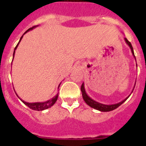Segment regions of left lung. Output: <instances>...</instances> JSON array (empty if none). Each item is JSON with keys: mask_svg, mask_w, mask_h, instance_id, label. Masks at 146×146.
Returning a JSON list of instances; mask_svg holds the SVG:
<instances>
[{"mask_svg": "<svg viewBox=\"0 0 146 146\" xmlns=\"http://www.w3.org/2000/svg\"><path fill=\"white\" fill-rule=\"evenodd\" d=\"M125 42L128 44V46L129 47V48L131 49V51H132V54L133 55V57H135V55H134V52H133V46H132L131 43L128 41V40L125 38H124ZM135 59H136V57H135ZM136 66H137V64H136ZM135 87V86H134ZM81 92H82V98H83V100L85 101V102L89 106H90L91 108L94 109H96L98 111H103V112H108V111H113L114 109L117 108L118 107L121 105V104L123 103V102L126 101V100L129 97V96L131 95H129L128 97H127L125 98L124 100H123L122 102H119V103H117V104H102V103H99V102H96L95 100H93L92 98L89 97L88 95H87L86 92L85 90V86H84V83H82V86H81Z\"/></svg>", "mask_w": 146, "mask_h": 146, "instance_id": "obj_1", "label": "left lung"}]
</instances>
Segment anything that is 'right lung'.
<instances>
[{"label": "right lung", "mask_w": 146, "mask_h": 146, "mask_svg": "<svg viewBox=\"0 0 146 146\" xmlns=\"http://www.w3.org/2000/svg\"><path fill=\"white\" fill-rule=\"evenodd\" d=\"M36 26H33V27H32V28L29 29L28 30L26 31V33H24L23 35H25L27 32H29V31L32 30L33 29L35 28ZM23 36H22L21 38H20V39H19V42H18V44H17V46H16V48H15L14 49V51H13V57H14V54H15V50H17V47H18V45H19V42H20V41L22 40V38H23ZM13 61V60H12ZM60 85L59 86H58V89H59L60 87ZM57 98H58V93L56 95V96H54V98H52L50 100H48V101H46V102H34V103H29V102H24L23 100H22L21 98H19V99L21 100L22 102H23L24 104H26V106H28L29 108L33 109V110H35V111H43V110H45V109H48L49 108H50L51 106H53L54 104H55V102H57Z\"/></svg>", "instance_id": "1"}]
</instances>
